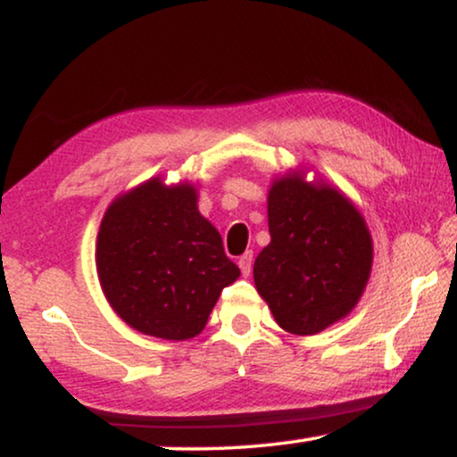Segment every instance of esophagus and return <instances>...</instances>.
I'll return each mask as SVG.
<instances>
[{
  "label": "esophagus",
  "mask_w": 457,
  "mask_h": 457,
  "mask_svg": "<svg viewBox=\"0 0 457 457\" xmlns=\"http://www.w3.org/2000/svg\"><path fill=\"white\" fill-rule=\"evenodd\" d=\"M252 264H253V252H245L239 258V268L243 277H249V272H252Z\"/></svg>",
  "instance_id": "esophagus-1"
}]
</instances>
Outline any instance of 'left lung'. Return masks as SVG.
I'll return each mask as SVG.
<instances>
[{
	"mask_svg": "<svg viewBox=\"0 0 457 457\" xmlns=\"http://www.w3.org/2000/svg\"><path fill=\"white\" fill-rule=\"evenodd\" d=\"M270 243L253 264L255 289L280 328L316 335L355 308L370 278L372 237L341 191L299 172L268 193Z\"/></svg>",
	"mask_w": 457,
	"mask_h": 457,
	"instance_id": "obj_1",
	"label": "left lung"
}]
</instances>
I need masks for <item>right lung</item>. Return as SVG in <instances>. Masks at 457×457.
Returning <instances> with one entry per match:
<instances>
[{"mask_svg": "<svg viewBox=\"0 0 457 457\" xmlns=\"http://www.w3.org/2000/svg\"><path fill=\"white\" fill-rule=\"evenodd\" d=\"M96 264L116 314L143 335L170 341L202 333L222 289L241 274L220 233L199 214L195 187L160 179L112 202Z\"/></svg>", "mask_w": 457, "mask_h": 457, "instance_id": "right-lung-1", "label": "right lung"}]
</instances>
